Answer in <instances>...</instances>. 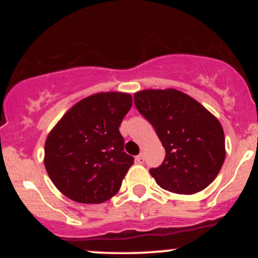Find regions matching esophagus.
Instances as JSON below:
<instances>
[{"label": "esophagus", "instance_id": "esophagus-1", "mask_svg": "<svg viewBox=\"0 0 258 258\" xmlns=\"http://www.w3.org/2000/svg\"><path fill=\"white\" fill-rule=\"evenodd\" d=\"M136 161H137L138 164H144V156L143 155L136 156Z\"/></svg>", "mask_w": 258, "mask_h": 258}]
</instances>
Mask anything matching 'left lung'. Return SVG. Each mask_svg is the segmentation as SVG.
Returning a JSON list of instances; mask_svg holds the SVG:
<instances>
[{"instance_id": "left-lung-1", "label": "left lung", "mask_w": 258, "mask_h": 258, "mask_svg": "<svg viewBox=\"0 0 258 258\" xmlns=\"http://www.w3.org/2000/svg\"><path fill=\"white\" fill-rule=\"evenodd\" d=\"M135 105L166 152L162 164L149 171L156 183L177 194H194L211 184L226 158L220 121L177 90L137 92Z\"/></svg>"}]
</instances>
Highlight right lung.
<instances>
[{
  "label": "right lung",
  "instance_id": "add662e5",
  "mask_svg": "<svg viewBox=\"0 0 258 258\" xmlns=\"http://www.w3.org/2000/svg\"><path fill=\"white\" fill-rule=\"evenodd\" d=\"M132 106L120 92L80 100L52 130L44 144V166L65 197L100 204L119 191L133 156L123 150L119 127Z\"/></svg>",
  "mask_w": 258,
  "mask_h": 258
}]
</instances>
